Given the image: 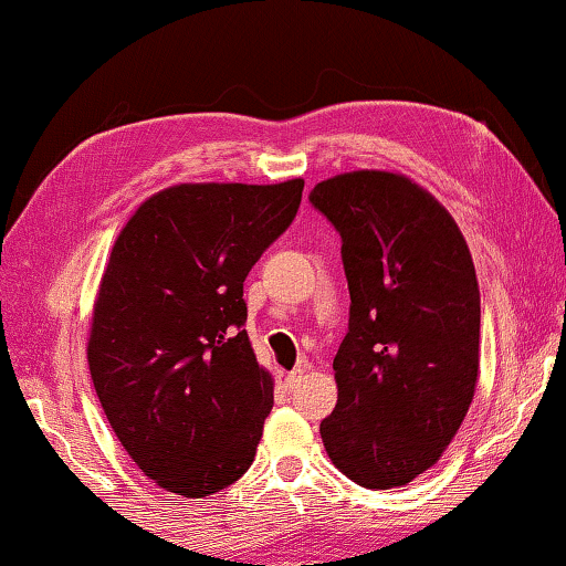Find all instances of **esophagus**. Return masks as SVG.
<instances>
[{
	"instance_id": "34e87169",
	"label": "esophagus",
	"mask_w": 566,
	"mask_h": 566,
	"mask_svg": "<svg viewBox=\"0 0 566 566\" xmlns=\"http://www.w3.org/2000/svg\"><path fill=\"white\" fill-rule=\"evenodd\" d=\"M302 374H305V368H292L290 374H286V378H284V384H286V389H294V386H297L300 381H302Z\"/></svg>"
}]
</instances>
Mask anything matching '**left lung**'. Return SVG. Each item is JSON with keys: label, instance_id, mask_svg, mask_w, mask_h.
Listing matches in <instances>:
<instances>
[{"label": "left lung", "instance_id": "left-lung-1", "mask_svg": "<svg viewBox=\"0 0 566 566\" xmlns=\"http://www.w3.org/2000/svg\"><path fill=\"white\" fill-rule=\"evenodd\" d=\"M340 233L350 319L333 360L325 450L350 480L389 491L440 460L478 384L480 292L452 216L403 175L358 170L310 192Z\"/></svg>", "mask_w": 566, "mask_h": 566}]
</instances>
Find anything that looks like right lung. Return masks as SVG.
Wrapping results in <instances>:
<instances>
[{"label":"right lung","mask_w":566,"mask_h":566,"mask_svg":"<svg viewBox=\"0 0 566 566\" xmlns=\"http://www.w3.org/2000/svg\"><path fill=\"white\" fill-rule=\"evenodd\" d=\"M302 180L175 185L129 218L91 323L108 424L165 491L206 499L254 462L274 384L251 350L243 282L290 229Z\"/></svg>","instance_id":"1"}]
</instances>
